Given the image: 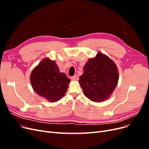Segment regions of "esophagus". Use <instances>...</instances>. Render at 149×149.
Here are the masks:
<instances>
[{
  "instance_id": "34e87169",
  "label": "esophagus",
  "mask_w": 149,
  "mask_h": 149,
  "mask_svg": "<svg viewBox=\"0 0 149 149\" xmlns=\"http://www.w3.org/2000/svg\"><path fill=\"white\" fill-rule=\"evenodd\" d=\"M71 80H78V76L77 74H75L74 76H72V77H71Z\"/></svg>"
}]
</instances>
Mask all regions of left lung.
<instances>
[{
  "label": "left lung",
  "mask_w": 149,
  "mask_h": 149,
  "mask_svg": "<svg viewBox=\"0 0 149 149\" xmlns=\"http://www.w3.org/2000/svg\"><path fill=\"white\" fill-rule=\"evenodd\" d=\"M79 83L84 95L93 102L106 100L118 83L119 71L115 63L101 52L90 58L84 66Z\"/></svg>",
  "instance_id": "1"
}]
</instances>
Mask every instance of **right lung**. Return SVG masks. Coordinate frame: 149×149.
I'll return each instance as SVG.
<instances>
[{"instance_id": "obj_1", "label": "right lung", "mask_w": 149, "mask_h": 149, "mask_svg": "<svg viewBox=\"0 0 149 149\" xmlns=\"http://www.w3.org/2000/svg\"><path fill=\"white\" fill-rule=\"evenodd\" d=\"M30 79L35 93L51 102L65 96L70 82L65 73L60 72L56 62L47 57L34 68Z\"/></svg>"}]
</instances>
